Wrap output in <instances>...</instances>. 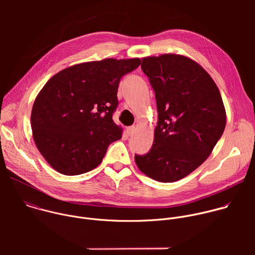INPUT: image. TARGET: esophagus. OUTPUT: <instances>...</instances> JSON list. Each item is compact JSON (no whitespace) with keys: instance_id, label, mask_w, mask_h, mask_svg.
I'll use <instances>...</instances> for the list:
<instances>
[{"instance_id":"1","label":"esophagus","mask_w":255,"mask_h":255,"mask_svg":"<svg viewBox=\"0 0 255 255\" xmlns=\"http://www.w3.org/2000/svg\"><path fill=\"white\" fill-rule=\"evenodd\" d=\"M135 130H136L135 126H130V127H128V128L126 129V131H127V135H128V136L133 135V134H134V132H135Z\"/></svg>"}]
</instances>
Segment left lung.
I'll use <instances>...</instances> for the list:
<instances>
[{"label":"left lung","instance_id":"8db88e82","mask_svg":"<svg viewBox=\"0 0 255 255\" xmlns=\"http://www.w3.org/2000/svg\"><path fill=\"white\" fill-rule=\"evenodd\" d=\"M141 69L155 93L158 115L150 150L135 154V161L149 177L172 183L199 167L221 138L222 97L208 72L188 57H145Z\"/></svg>","mask_w":255,"mask_h":255}]
</instances>
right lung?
Returning a JSON list of instances; mask_svg holds the SVG:
<instances>
[{
	"label": "right lung",
	"instance_id": "add662e5",
	"mask_svg": "<svg viewBox=\"0 0 255 255\" xmlns=\"http://www.w3.org/2000/svg\"><path fill=\"white\" fill-rule=\"evenodd\" d=\"M139 58L77 64L53 76L36 98L31 128L36 146L58 172L77 175L97 167L122 129L113 121L121 79Z\"/></svg>",
	"mask_w": 255,
	"mask_h": 255
}]
</instances>
